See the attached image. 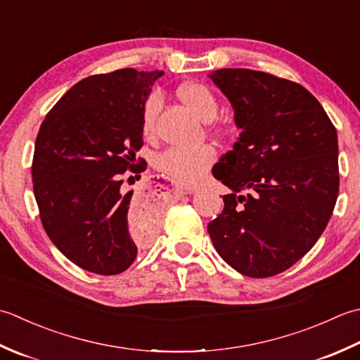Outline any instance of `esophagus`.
Segmentation results:
<instances>
[{"label": "esophagus", "instance_id": "1", "mask_svg": "<svg viewBox=\"0 0 360 360\" xmlns=\"http://www.w3.org/2000/svg\"><path fill=\"white\" fill-rule=\"evenodd\" d=\"M194 191L193 189H188V188H175V194H179V195H185V194H193Z\"/></svg>", "mask_w": 360, "mask_h": 360}]
</instances>
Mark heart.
Returning <instances> with one entry per match:
<instances>
[{"label":"heart","mask_w":360,"mask_h":360,"mask_svg":"<svg viewBox=\"0 0 360 360\" xmlns=\"http://www.w3.org/2000/svg\"><path fill=\"white\" fill-rule=\"evenodd\" d=\"M179 96L185 104L199 116L202 121H212L219 112V102L207 85L186 84L179 88ZM163 104V98L158 91H152L143 104V131L144 135H152L155 129V120ZM216 152L211 146H200L194 149L174 148L165 150L157 158V167L169 175L180 185H197L203 175L214 163Z\"/></svg>","instance_id":"1"}]
</instances>
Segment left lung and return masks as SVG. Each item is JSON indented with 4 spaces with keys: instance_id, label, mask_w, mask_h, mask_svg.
I'll return each instance as SVG.
<instances>
[{
    "instance_id": "obj_1",
    "label": "left lung",
    "mask_w": 360,
    "mask_h": 360,
    "mask_svg": "<svg viewBox=\"0 0 360 360\" xmlns=\"http://www.w3.org/2000/svg\"><path fill=\"white\" fill-rule=\"evenodd\" d=\"M208 77L240 129L212 175L231 193L208 224L216 252L239 274H281L311 250L339 195L337 130L304 86L269 72L224 68Z\"/></svg>"
}]
</instances>
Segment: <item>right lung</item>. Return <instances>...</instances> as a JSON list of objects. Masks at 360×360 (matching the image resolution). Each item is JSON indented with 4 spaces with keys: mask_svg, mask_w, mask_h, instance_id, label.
<instances>
[{
    "mask_svg": "<svg viewBox=\"0 0 360 360\" xmlns=\"http://www.w3.org/2000/svg\"><path fill=\"white\" fill-rule=\"evenodd\" d=\"M163 75L124 68L85 77L51 108L37 135L32 183L43 229L88 272L127 270L157 230L158 208L127 193L122 174L146 169L135 157L143 104Z\"/></svg>",
    "mask_w": 360,
    "mask_h": 360,
    "instance_id": "right-lung-1",
    "label": "right lung"
}]
</instances>
